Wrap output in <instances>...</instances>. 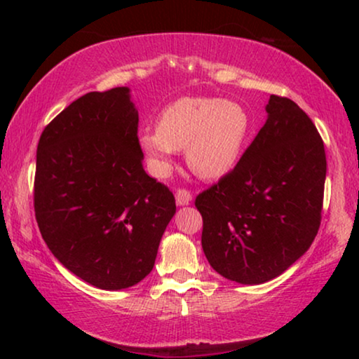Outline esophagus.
<instances>
[{
	"instance_id": "obj_1",
	"label": "esophagus",
	"mask_w": 359,
	"mask_h": 359,
	"mask_svg": "<svg viewBox=\"0 0 359 359\" xmlns=\"http://www.w3.org/2000/svg\"><path fill=\"white\" fill-rule=\"evenodd\" d=\"M175 198H176V203H178L180 205H188L191 203V199H193V194H191L189 189L180 188V189H176Z\"/></svg>"
}]
</instances>
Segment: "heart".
Instances as JSON below:
<instances>
[{"mask_svg": "<svg viewBox=\"0 0 359 359\" xmlns=\"http://www.w3.org/2000/svg\"><path fill=\"white\" fill-rule=\"evenodd\" d=\"M250 134V116L238 102L219 97H181L161 112L158 127L142 130L140 147L163 173L176 150L186 149L193 173L205 180L237 165Z\"/></svg>", "mask_w": 359, "mask_h": 359, "instance_id": "obj_1", "label": "heart"}]
</instances>
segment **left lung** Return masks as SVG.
<instances>
[{
	"label": "left lung",
	"mask_w": 359,
	"mask_h": 359,
	"mask_svg": "<svg viewBox=\"0 0 359 359\" xmlns=\"http://www.w3.org/2000/svg\"><path fill=\"white\" fill-rule=\"evenodd\" d=\"M268 121L237 166L196 196L203 250L240 284L279 276L311 247L322 220L327 158L311 117L271 95Z\"/></svg>",
	"instance_id": "8db88e82"
}]
</instances>
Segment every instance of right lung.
Instances as JSON below:
<instances>
[{
	"label": "right lung",
	"mask_w": 359,
	"mask_h": 359,
	"mask_svg": "<svg viewBox=\"0 0 359 359\" xmlns=\"http://www.w3.org/2000/svg\"><path fill=\"white\" fill-rule=\"evenodd\" d=\"M139 114L124 86L78 97L37 145L34 210L58 262L93 286L117 291L154 269L176 212L168 186L145 173Z\"/></svg>",
	"instance_id": "add662e5"
}]
</instances>
